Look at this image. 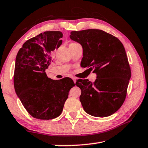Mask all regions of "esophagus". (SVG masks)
<instances>
[{
  "instance_id": "1",
  "label": "esophagus",
  "mask_w": 148,
  "mask_h": 148,
  "mask_svg": "<svg viewBox=\"0 0 148 148\" xmlns=\"http://www.w3.org/2000/svg\"><path fill=\"white\" fill-rule=\"evenodd\" d=\"M72 79H73L74 84H76V77H72Z\"/></svg>"
}]
</instances>
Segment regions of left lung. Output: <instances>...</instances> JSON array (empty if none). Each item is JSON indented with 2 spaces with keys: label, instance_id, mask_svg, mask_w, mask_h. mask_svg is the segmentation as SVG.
Listing matches in <instances>:
<instances>
[{
  "label": "left lung",
  "instance_id": "obj_1",
  "mask_svg": "<svg viewBox=\"0 0 148 148\" xmlns=\"http://www.w3.org/2000/svg\"><path fill=\"white\" fill-rule=\"evenodd\" d=\"M71 40L83 48L82 67H89L97 74L92 83L78 79L79 101L85 112L104 117L118 110L125 101L131 72L123 45L116 37L99 29L72 31Z\"/></svg>",
  "mask_w": 148,
  "mask_h": 148
}]
</instances>
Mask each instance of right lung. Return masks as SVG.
Returning <instances> with one entry per match:
<instances>
[{
    "label": "right lung",
    "instance_id": "obj_1",
    "mask_svg": "<svg viewBox=\"0 0 148 148\" xmlns=\"http://www.w3.org/2000/svg\"><path fill=\"white\" fill-rule=\"evenodd\" d=\"M60 31H46L28 40L16 58L14 88L30 115L39 119H52L62 113L69 92L75 84L69 77L53 80L46 70L51 62V51L61 46Z\"/></svg>",
    "mask_w": 148,
    "mask_h": 148
}]
</instances>
